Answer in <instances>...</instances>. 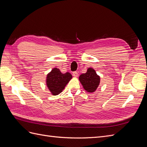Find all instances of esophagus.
Segmentation results:
<instances>
[{
  "instance_id": "obj_1",
  "label": "esophagus",
  "mask_w": 147,
  "mask_h": 147,
  "mask_svg": "<svg viewBox=\"0 0 147 147\" xmlns=\"http://www.w3.org/2000/svg\"><path fill=\"white\" fill-rule=\"evenodd\" d=\"M73 76L75 77H78V74L77 72H73Z\"/></svg>"
}]
</instances>
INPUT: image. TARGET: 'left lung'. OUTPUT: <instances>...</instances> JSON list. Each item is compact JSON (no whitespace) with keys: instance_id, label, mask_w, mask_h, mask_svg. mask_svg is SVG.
Listing matches in <instances>:
<instances>
[{"instance_id":"obj_1","label":"left lung","mask_w":147,"mask_h":147,"mask_svg":"<svg viewBox=\"0 0 147 147\" xmlns=\"http://www.w3.org/2000/svg\"><path fill=\"white\" fill-rule=\"evenodd\" d=\"M79 80L83 88L88 92H94L100 83V77L97 75L94 69L88 68L85 74H82L79 77Z\"/></svg>"}]
</instances>
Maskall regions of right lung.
<instances>
[{
  "label": "right lung",
  "instance_id": "obj_1",
  "mask_svg": "<svg viewBox=\"0 0 147 147\" xmlns=\"http://www.w3.org/2000/svg\"><path fill=\"white\" fill-rule=\"evenodd\" d=\"M72 78V75L69 72L63 74L59 69L54 68L47 75V85L53 95H58Z\"/></svg>",
  "mask_w": 147,
  "mask_h": 147
}]
</instances>
